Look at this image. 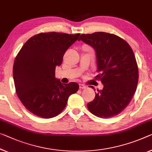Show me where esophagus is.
<instances>
[{
    "instance_id": "esophagus-1",
    "label": "esophagus",
    "mask_w": 152,
    "mask_h": 152,
    "mask_svg": "<svg viewBox=\"0 0 152 152\" xmlns=\"http://www.w3.org/2000/svg\"><path fill=\"white\" fill-rule=\"evenodd\" d=\"M86 88H87L86 87V86L83 85V84H81V83L79 84V88H80V89H86Z\"/></svg>"
}]
</instances>
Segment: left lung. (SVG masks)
I'll return each instance as SVG.
<instances>
[{
  "label": "left lung",
  "mask_w": 152,
  "mask_h": 152,
  "mask_svg": "<svg viewBox=\"0 0 152 152\" xmlns=\"http://www.w3.org/2000/svg\"><path fill=\"white\" fill-rule=\"evenodd\" d=\"M78 40L94 50L99 73L96 77L103 84L88 109L102 118L118 115L129 104L138 83V66L132 48L120 37L103 32L83 34Z\"/></svg>",
  "instance_id": "left-lung-1"
}]
</instances>
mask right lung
Returning <instances> with one entry per match:
<instances>
[{"instance_id": "1", "label": "right lung", "mask_w": 152, "mask_h": 152, "mask_svg": "<svg viewBox=\"0 0 152 152\" xmlns=\"http://www.w3.org/2000/svg\"><path fill=\"white\" fill-rule=\"evenodd\" d=\"M80 34L48 32L36 34L22 46L13 64L18 96L28 110L42 118L58 115L69 97L79 90L78 83L63 84L56 78V66Z\"/></svg>"}]
</instances>
